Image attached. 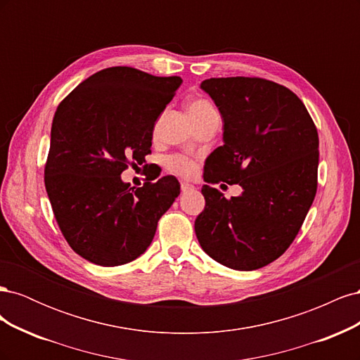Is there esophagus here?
Segmentation results:
<instances>
[{
	"mask_svg": "<svg viewBox=\"0 0 360 360\" xmlns=\"http://www.w3.org/2000/svg\"><path fill=\"white\" fill-rule=\"evenodd\" d=\"M180 188H181V192H188V191L195 189L193 184H191V183H188V181H181V183H180Z\"/></svg>",
	"mask_w": 360,
	"mask_h": 360,
	"instance_id": "1",
	"label": "esophagus"
}]
</instances>
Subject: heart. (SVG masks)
<instances>
[{
  "label": "heart",
  "mask_w": 360,
  "mask_h": 360,
  "mask_svg": "<svg viewBox=\"0 0 360 360\" xmlns=\"http://www.w3.org/2000/svg\"><path fill=\"white\" fill-rule=\"evenodd\" d=\"M188 112L189 117L192 118V122H195V120H200L205 115L216 112V110L209 101L202 99V97H197V99H192L188 102ZM167 168L171 172L179 174V176L192 177L193 174L197 172V163L183 155H172L167 159Z\"/></svg>",
  "instance_id": "obj_1"
}]
</instances>
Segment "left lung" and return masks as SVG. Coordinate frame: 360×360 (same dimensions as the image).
<instances>
[{
    "label": "left lung",
    "mask_w": 360,
    "mask_h": 360,
    "mask_svg": "<svg viewBox=\"0 0 360 360\" xmlns=\"http://www.w3.org/2000/svg\"><path fill=\"white\" fill-rule=\"evenodd\" d=\"M201 89L224 122V146L207 158L204 181L240 184L243 192L225 198L204 184L195 233L217 263L257 270L285 252L315 198L317 127L299 97L274 81L210 78Z\"/></svg>",
    "instance_id": "obj_1"
}]
</instances>
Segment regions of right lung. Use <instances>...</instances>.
<instances>
[{"label":"right lung","instance_id":"obj_1","mask_svg":"<svg viewBox=\"0 0 360 360\" xmlns=\"http://www.w3.org/2000/svg\"><path fill=\"white\" fill-rule=\"evenodd\" d=\"M180 84V76L108 68L58 105L45 186L64 238L90 263L114 267L144 254L160 216L179 197L172 176L136 189L120 176L146 162L155 122Z\"/></svg>","mask_w":360,"mask_h":360}]
</instances>
